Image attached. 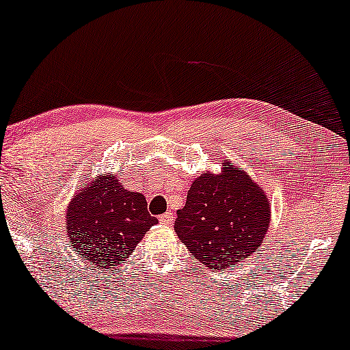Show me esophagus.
<instances>
[{"label":"esophagus","instance_id":"obj_1","mask_svg":"<svg viewBox=\"0 0 350 350\" xmlns=\"http://www.w3.org/2000/svg\"><path fill=\"white\" fill-rule=\"evenodd\" d=\"M172 220H174V215H172L171 212L163 213V215L159 217V221H161L163 225H172Z\"/></svg>","mask_w":350,"mask_h":350}]
</instances>
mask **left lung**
Here are the masks:
<instances>
[{"instance_id":"8db88e82","label":"left lung","mask_w":350,"mask_h":350,"mask_svg":"<svg viewBox=\"0 0 350 350\" xmlns=\"http://www.w3.org/2000/svg\"><path fill=\"white\" fill-rule=\"evenodd\" d=\"M271 223V205L243 167L223 163L189 189L174 230L191 254L208 269H233L259 247Z\"/></svg>"}]
</instances>
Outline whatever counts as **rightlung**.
<instances>
[{
    "mask_svg": "<svg viewBox=\"0 0 350 350\" xmlns=\"http://www.w3.org/2000/svg\"><path fill=\"white\" fill-rule=\"evenodd\" d=\"M146 207L145 196L122 187L113 174L94 178L79 189L66 210L71 247L92 267L111 271L158 223Z\"/></svg>",
    "mask_w": 350,
    "mask_h": 350,
    "instance_id": "obj_1",
    "label": "right lung"
}]
</instances>
